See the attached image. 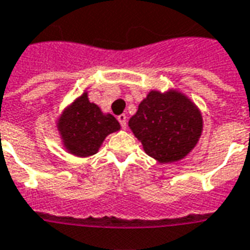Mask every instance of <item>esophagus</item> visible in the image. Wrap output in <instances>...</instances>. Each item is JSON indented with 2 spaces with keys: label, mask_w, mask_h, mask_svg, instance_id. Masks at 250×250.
<instances>
[{
  "label": "esophagus",
  "mask_w": 250,
  "mask_h": 250,
  "mask_svg": "<svg viewBox=\"0 0 250 250\" xmlns=\"http://www.w3.org/2000/svg\"><path fill=\"white\" fill-rule=\"evenodd\" d=\"M118 120H119L122 128H125V127H127V116H125V114H122V115L118 116Z\"/></svg>",
  "instance_id": "obj_1"
}]
</instances>
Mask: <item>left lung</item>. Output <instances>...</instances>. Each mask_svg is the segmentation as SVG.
Masks as SVG:
<instances>
[{
  "instance_id": "obj_1",
  "label": "left lung",
  "mask_w": 250,
  "mask_h": 250,
  "mask_svg": "<svg viewBox=\"0 0 250 250\" xmlns=\"http://www.w3.org/2000/svg\"><path fill=\"white\" fill-rule=\"evenodd\" d=\"M128 125L147 155L159 163H172L195 148L203 131V116L182 92L152 90Z\"/></svg>"
}]
</instances>
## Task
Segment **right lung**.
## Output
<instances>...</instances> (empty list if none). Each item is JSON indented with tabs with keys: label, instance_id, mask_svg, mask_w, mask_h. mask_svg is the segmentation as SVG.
Returning <instances> with one entry per match:
<instances>
[{
	"label": "right lung",
	"instance_id": "add662e5",
	"mask_svg": "<svg viewBox=\"0 0 250 250\" xmlns=\"http://www.w3.org/2000/svg\"><path fill=\"white\" fill-rule=\"evenodd\" d=\"M120 128L119 122L103 114L101 108L88 101L87 92L73 102L58 119V131L68 152L86 158L98 152L107 135Z\"/></svg>",
	"mask_w": 250,
	"mask_h": 250
}]
</instances>
